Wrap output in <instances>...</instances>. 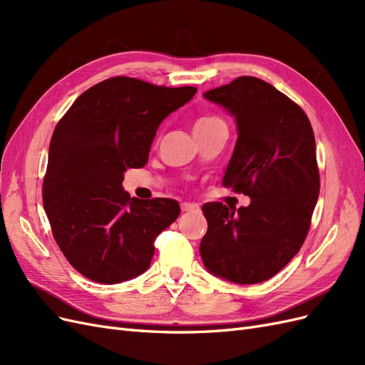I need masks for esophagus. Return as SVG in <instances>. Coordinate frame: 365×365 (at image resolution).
<instances>
[{
    "instance_id": "obj_1",
    "label": "esophagus",
    "mask_w": 365,
    "mask_h": 365,
    "mask_svg": "<svg viewBox=\"0 0 365 365\" xmlns=\"http://www.w3.org/2000/svg\"><path fill=\"white\" fill-rule=\"evenodd\" d=\"M181 210L184 213H200L201 208L197 204H193V202H182L181 204Z\"/></svg>"
}]
</instances>
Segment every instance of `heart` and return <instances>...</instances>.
<instances>
[{
  "instance_id": "obj_1",
  "label": "heart",
  "mask_w": 365,
  "mask_h": 365,
  "mask_svg": "<svg viewBox=\"0 0 365 365\" xmlns=\"http://www.w3.org/2000/svg\"><path fill=\"white\" fill-rule=\"evenodd\" d=\"M216 121H222V120H220L219 117H215V115H202L196 120L195 128H204V126L216 123Z\"/></svg>"
}]
</instances>
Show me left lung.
Instances as JSON below:
<instances>
[{
    "label": "left lung",
    "instance_id": "left-lung-1",
    "mask_svg": "<svg viewBox=\"0 0 365 365\" xmlns=\"http://www.w3.org/2000/svg\"><path fill=\"white\" fill-rule=\"evenodd\" d=\"M235 117L237 141L222 184L248 207L208 202L200 252L216 277L239 284L271 279L300 251L319 193L314 130L288 96L252 76L204 93Z\"/></svg>",
    "mask_w": 365,
    "mask_h": 365
}]
</instances>
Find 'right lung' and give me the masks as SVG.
Returning <instances> with one entry per match:
<instances>
[{"label": "right lung", "instance_id": "right-lung-1", "mask_svg": "<svg viewBox=\"0 0 365 365\" xmlns=\"http://www.w3.org/2000/svg\"><path fill=\"white\" fill-rule=\"evenodd\" d=\"M195 94L117 76L81 94L59 120L42 201L54 240L86 279L114 284L145 272L155 237L180 216L176 201H140L121 182L128 169L145 168L161 121Z\"/></svg>", "mask_w": 365, "mask_h": 365}]
</instances>
